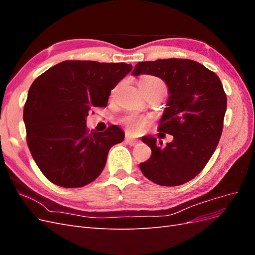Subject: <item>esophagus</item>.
I'll list each match as a JSON object with an SVG mask.
<instances>
[{
    "label": "esophagus",
    "instance_id": "obj_1",
    "mask_svg": "<svg viewBox=\"0 0 255 255\" xmlns=\"http://www.w3.org/2000/svg\"><path fill=\"white\" fill-rule=\"evenodd\" d=\"M125 141L127 142V143H128L129 145H132V146H134V145H136L137 143H138V141L136 140V139H133L132 137H129L128 135H127L126 136V139H125Z\"/></svg>",
    "mask_w": 255,
    "mask_h": 255
}]
</instances>
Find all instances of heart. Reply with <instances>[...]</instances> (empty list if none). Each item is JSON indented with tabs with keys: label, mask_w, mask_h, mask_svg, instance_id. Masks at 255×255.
Wrapping results in <instances>:
<instances>
[{
	"label": "heart",
	"mask_w": 255,
	"mask_h": 255,
	"mask_svg": "<svg viewBox=\"0 0 255 255\" xmlns=\"http://www.w3.org/2000/svg\"><path fill=\"white\" fill-rule=\"evenodd\" d=\"M138 84H139V87L143 94L153 90H159L164 92H166L167 90L166 83L161 79L157 78V76L144 75L139 80ZM123 122H125V125L128 128L129 132L132 133H140L148 126V121L145 119L134 117V116H128V117L123 120Z\"/></svg>",
	"instance_id": "obj_1"
}]
</instances>
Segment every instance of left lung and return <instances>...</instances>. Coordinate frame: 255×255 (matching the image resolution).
Masks as SVG:
<instances>
[{"instance_id": "left-lung-1", "label": "left lung", "mask_w": 255, "mask_h": 255, "mask_svg": "<svg viewBox=\"0 0 255 255\" xmlns=\"http://www.w3.org/2000/svg\"><path fill=\"white\" fill-rule=\"evenodd\" d=\"M134 75L151 74L164 80L170 97L161 117L159 135L173 140L166 145L142 137L151 157L139 164L143 175L161 186H179L194 179L207 164L222 134L227 95L215 72L191 59L140 61Z\"/></svg>"}]
</instances>
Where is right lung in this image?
<instances>
[{
  "label": "right lung",
  "mask_w": 255,
  "mask_h": 255,
  "mask_svg": "<svg viewBox=\"0 0 255 255\" xmlns=\"http://www.w3.org/2000/svg\"><path fill=\"white\" fill-rule=\"evenodd\" d=\"M130 70L126 63L65 60L33 82L23 110L26 142L50 182L79 188L101 174L110 149L125 133L117 126L90 133L86 117L107 105L112 89Z\"/></svg>",
  "instance_id": "1"
}]
</instances>
